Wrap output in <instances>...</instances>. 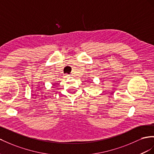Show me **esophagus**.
I'll list each match as a JSON object with an SVG mask.
<instances>
[{"label":"esophagus","mask_w":154,"mask_h":154,"mask_svg":"<svg viewBox=\"0 0 154 154\" xmlns=\"http://www.w3.org/2000/svg\"><path fill=\"white\" fill-rule=\"evenodd\" d=\"M66 77H67V78L69 77V75H66Z\"/></svg>","instance_id":"esophagus-1"}]
</instances>
